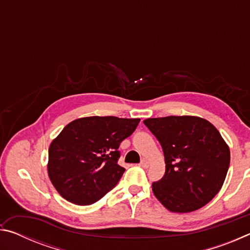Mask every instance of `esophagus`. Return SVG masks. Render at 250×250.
Segmentation results:
<instances>
[{
	"label": "esophagus",
	"instance_id": "34e87169",
	"mask_svg": "<svg viewBox=\"0 0 250 250\" xmlns=\"http://www.w3.org/2000/svg\"><path fill=\"white\" fill-rule=\"evenodd\" d=\"M140 167H143V168L149 167V162H147L146 160H142V161H141V163H140Z\"/></svg>",
	"mask_w": 250,
	"mask_h": 250
}]
</instances>
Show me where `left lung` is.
I'll return each instance as SVG.
<instances>
[{
    "instance_id": "obj_1",
    "label": "left lung",
    "mask_w": 250,
    "mask_h": 250,
    "mask_svg": "<svg viewBox=\"0 0 250 250\" xmlns=\"http://www.w3.org/2000/svg\"><path fill=\"white\" fill-rule=\"evenodd\" d=\"M162 146L166 173L152 184L154 196L173 213H189L219 192L230 151L219 131L203 118L168 116L143 121Z\"/></svg>"
}]
</instances>
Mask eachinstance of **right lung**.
Instances as JSON below:
<instances>
[{"mask_svg":"<svg viewBox=\"0 0 250 250\" xmlns=\"http://www.w3.org/2000/svg\"><path fill=\"white\" fill-rule=\"evenodd\" d=\"M139 122L94 116L67 125L48 149V176L61 196L76 205H90L115 188L125 172L118 164V147Z\"/></svg>","mask_w":250,"mask_h":250,"instance_id":"obj_1","label":"right lung"}]
</instances>
